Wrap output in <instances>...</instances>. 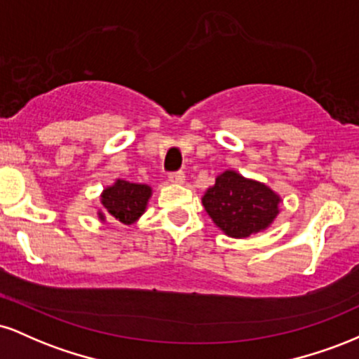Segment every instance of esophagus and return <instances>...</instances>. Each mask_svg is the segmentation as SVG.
Returning <instances> with one entry per match:
<instances>
[{
    "mask_svg": "<svg viewBox=\"0 0 359 359\" xmlns=\"http://www.w3.org/2000/svg\"><path fill=\"white\" fill-rule=\"evenodd\" d=\"M168 180L172 184H184L185 182V174L184 172H174V174L168 175Z\"/></svg>",
    "mask_w": 359,
    "mask_h": 359,
    "instance_id": "34e87169",
    "label": "esophagus"
}]
</instances>
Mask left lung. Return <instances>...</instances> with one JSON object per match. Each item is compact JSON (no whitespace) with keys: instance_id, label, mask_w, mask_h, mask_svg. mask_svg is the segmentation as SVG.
Returning <instances> with one entry per match:
<instances>
[{"instance_id":"8db88e82","label":"left lung","mask_w":359,"mask_h":359,"mask_svg":"<svg viewBox=\"0 0 359 359\" xmlns=\"http://www.w3.org/2000/svg\"><path fill=\"white\" fill-rule=\"evenodd\" d=\"M282 197L269 185L224 170L203 196L205 212L229 238H248L265 231L280 212Z\"/></svg>"}]
</instances>
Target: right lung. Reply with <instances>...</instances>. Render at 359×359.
<instances>
[{
	"mask_svg": "<svg viewBox=\"0 0 359 359\" xmlns=\"http://www.w3.org/2000/svg\"><path fill=\"white\" fill-rule=\"evenodd\" d=\"M150 197V185L116 179L114 184L104 187V191L101 192V209L97 211V216L101 221L113 219L130 226L147 211Z\"/></svg>",
	"mask_w": 359,
	"mask_h": 359,
	"instance_id": "1",
	"label": "right lung"
}]
</instances>
